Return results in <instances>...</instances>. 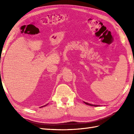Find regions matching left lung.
Listing matches in <instances>:
<instances>
[{"instance_id": "8db88e82", "label": "left lung", "mask_w": 134, "mask_h": 134, "mask_svg": "<svg viewBox=\"0 0 134 134\" xmlns=\"http://www.w3.org/2000/svg\"><path fill=\"white\" fill-rule=\"evenodd\" d=\"M84 103H86V104L87 105H89V106H95V107H97L99 106V105H95V104H90V103H87V102H83Z\"/></svg>"}]
</instances>
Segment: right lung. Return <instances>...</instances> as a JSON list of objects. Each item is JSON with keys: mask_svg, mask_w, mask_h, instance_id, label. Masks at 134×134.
<instances>
[{"mask_svg": "<svg viewBox=\"0 0 134 134\" xmlns=\"http://www.w3.org/2000/svg\"><path fill=\"white\" fill-rule=\"evenodd\" d=\"M48 104H46V105H44V106H42V107H40V108H41V107H44V106H47V105Z\"/></svg>", "mask_w": 134, "mask_h": 134, "instance_id": "add662e5", "label": "right lung"}]
</instances>
